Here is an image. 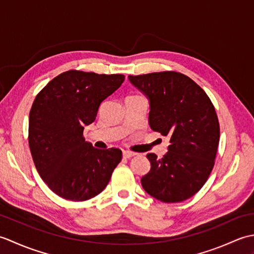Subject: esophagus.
<instances>
[{"instance_id": "34e87169", "label": "esophagus", "mask_w": 254, "mask_h": 254, "mask_svg": "<svg viewBox=\"0 0 254 254\" xmlns=\"http://www.w3.org/2000/svg\"><path fill=\"white\" fill-rule=\"evenodd\" d=\"M134 155H135V154L130 152V150H123V157L124 158H131V157H133Z\"/></svg>"}]
</instances>
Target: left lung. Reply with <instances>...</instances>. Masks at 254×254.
I'll use <instances>...</instances> for the list:
<instances>
[{"label": "left lung", "instance_id": "8db88e82", "mask_svg": "<svg viewBox=\"0 0 254 254\" xmlns=\"http://www.w3.org/2000/svg\"><path fill=\"white\" fill-rule=\"evenodd\" d=\"M149 99V126L170 137L163 158L150 153V170L142 179L149 195L165 203L182 202L197 193L213 170L219 122L206 93L187 75L157 72L128 76Z\"/></svg>", "mask_w": 254, "mask_h": 254}]
</instances>
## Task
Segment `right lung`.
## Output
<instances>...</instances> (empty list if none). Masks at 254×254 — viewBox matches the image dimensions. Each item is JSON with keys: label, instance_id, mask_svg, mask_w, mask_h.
Returning a JSON list of instances; mask_svg holds the SVG:
<instances>
[{"label": "right lung", "instance_id": "obj_1", "mask_svg": "<svg viewBox=\"0 0 254 254\" xmlns=\"http://www.w3.org/2000/svg\"><path fill=\"white\" fill-rule=\"evenodd\" d=\"M123 80L122 74L69 69L36 96L29 112L30 153L42 180L59 196L74 202L96 196L121 161L120 149L95 148L83 132Z\"/></svg>", "mask_w": 254, "mask_h": 254}]
</instances>
